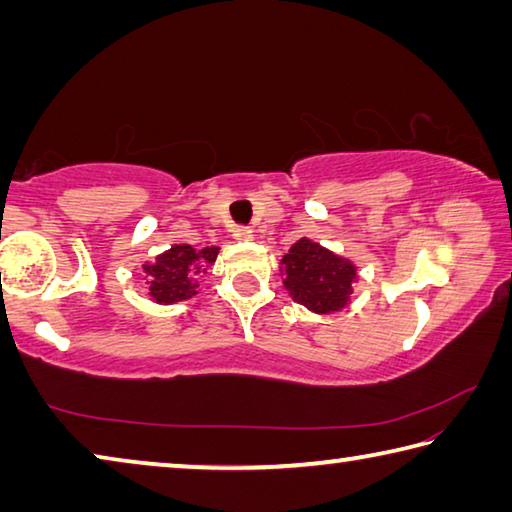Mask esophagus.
<instances>
[{"instance_id": "34e87169", "label": "esophagus", "mask_w": 512, "mask_h": 512, "mask_svg": "<svg viewBox=\"0 0 512 512\" xmlns=\"http://www.w3.org/2000/svg\"><path fill=\"white\" fill-rule=\"evenodd\" d=\"M232 237H235L237 241H250L253 239V230L246 228V225H237V228L232 230Z\"/></svg>"}]
</instances>
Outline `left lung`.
Listing matches in <instances>:
<instances>
[{
  "mask_svg": "<svg viewBox=\"0 0 512 512\" xmlns=\"http://www.w3.org/2000/svg\"><path fill=\"white\" fill-rule=\"evenodd\" d=\"M282 273L293 300L314 314L343 309L357 280V266L350 259L334 255L307 237L298 239L282 257Z\"/></svg>",
  "mask_w": 512,
  "mask_h": 512,
  "instance_id": "obj_1",
  "label": "left lung"
}]
</instances>
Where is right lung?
Masks as SVG:
<instances>
[{"label":"right lung","mask_w":512,"mask_h":512,"mask_svg":"<svg viewBox=\"0 0 512 512\" xmlns=\"http://www.w3.org/2000/svg\"><path fill=\"white\" fill-rule=\"evenodd\" d=\"M219 248H194L189 244L171 246L167 253L155 257V262L144 264V273L149 280V296L160 305L189 300L196 296V275L205 273L207 266L216 262Z\"/></svg>","instance_id":"1"}]
</instances>
